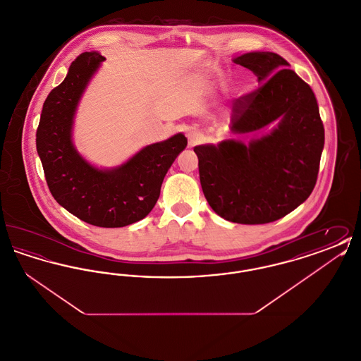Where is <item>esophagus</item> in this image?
Wrapping results in <instances>:
<instances>
[{
	"label": "esophagus",
	"instance_id": "esophagus-1",
	"mask_svg": "<svg viewBox=\"0 0 361 361\" xmlns=\"http://www.w3.org/2000/svg\"><path fill=\"white\" fill-rule=\"evenodd\" d=\"M203 142V135L199 133V131H189L188 134V146L189 147H193L196 145H200Z\"/></svg>",
	"mask_w": 361,
	"mask_h": 361
}]
</instances>
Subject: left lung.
<instances>
[{"instance_id":"left-lung-1","label":"left lung","mask_w":361,"mask_h":361,"mask_svg":"<svg viewBox=\"0 0 361 361\" xmlns=\"http://www.w3.org/2000/svg\"><path fill=\"white\" fill-rule=\"evenodd\" d=\"M234 63L253 71L259 87L238 99L231 116L234 134L264 135L247 143L226 139L193 149L203 193L226 221L275 222L312 192L325 145V130L312 89L275 52H246Z\"/></svg>"}]
</instances>
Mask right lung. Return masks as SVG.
<instances>
[{"label": "right lung", "instance_id": "right-lung-1", "mask_svg": "<svg viewBox=\"0 0 361 361\" xmlns=\"http://www.w3.org/2000/svg\"><path fill=\"white\" fill-rule=\"evenodd\" d=\"M105 61L99 52H82L70 65L66 78L43 104L36 149L54 199L86 224L124 227L149 215L174 159L187 147L176 135L149 145L124 164L99 169L77 152L73 124L86 86Z\"/></svg>", "mask_w": 361, "mask_h": 361}]
</instances>
